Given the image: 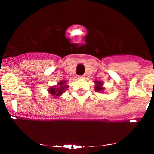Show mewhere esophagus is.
Returning <instances> with one entry per match:
<instances>
[{
    "mask_svg": "<svg viewBox=\"0 0 154 154\" xmlns=\"http://www.w3.org/2000/svg\"><path fill=\"white\" fill-rule=\"evenodd\" d=\"M78 77L79 79H82V78H84V75H79V76H78Z\"/></svg>",
    "mask_w": 154,
    "mask_h": 154,
    "instance_id": "34e87169",
    "label": "esophagus"
}]
</instances>
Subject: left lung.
Here are the masks:
<instances>
[{
	"mask_svg": "<svg viewBox=\"0 0 154 154\" xmlns=\"http://www.w3.org/2000/svg\"><path fill=\"white\" fill-rule=\"evenodd\" d=\"M95 83H96V86L95 87V91H98V92L103 91V88L102 87V85H103V83H102L101 82H98V81H95Z\"/></svg>",
	"mask_w": 154,
	"mask_h": 154,
	"instance_id": "obj_1",
	"label": "left lung"
}]
</instances>
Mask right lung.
Returning <instances> with one entry per match:
<instances>
[{"label":"right lung","instance_id":"right-lung-1","mask_svg":"<svg viewBox=\"0 0 154 154\" xmlns=\"http://www.w3.org/2000/svg\"><path fill=\"white\" fill-rule=\"evenodd\" d=\"M59 85L58 87H52L49 88V93L51 95H55V98H56V96H59V95H61L63 93V91H65V89L68 88V85H66V81H61L59 83Z\"/></svg>","mask_w":154,"mask_h":154}]
</instances>
